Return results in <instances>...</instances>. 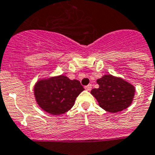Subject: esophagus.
Instances as JSON below:
<instances>
[{"mask_svg":"<svg viewBox=\"0 0 155 155\" xmlns=\"http://www.w3.org/2000/svg\"><path fill=\"white\" fill-rule=\"evenodd\" d=\"M91 89H92V85L91 84H89V85L85 86V90H88V91H90Z\"/></svg>","mask_w":155,"mask_h":155,"instance_id":"obj_1","label":"esophagus"}]
</instances>
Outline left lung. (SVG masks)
Instances as JSON below:
<instances>
[{
    "mask_svg": "<svg viewBox=\"0 0 155 155\" xmlns=\"http://www.w3.org/2000/svg\"><path fill=\"white\" fill-rule=\"evenodd\" d=\"M99 88L93 89L91 94L105 110L117 113L127 109L133 101L135 89L123 79L112 75H104L97 79Z\"/></svg>",
    "mask_w": 155,
    "mask_h": 155,
    "instance_id": "left-lung-1",
    "label": "left lung"
}]
</instances>
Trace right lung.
I'll use <instances>...</instances> for the list:
<instances>
[{"label":"right lung","mask_w":155,"mask_h":155,"mask_svg":"<svg viewBox=\"0 0 155 155\" xmlns=\"http://www.w3.org/2000/svg\"><path fill=\"white\" fill-rule=\"evenodd\" d=\"M83 90L80 81L61 75L40 80L34 87V95L42 110L51 114L60 115L70 110Z\"/></svg>","instance_id":"right-lung-1"}]
</instances>
